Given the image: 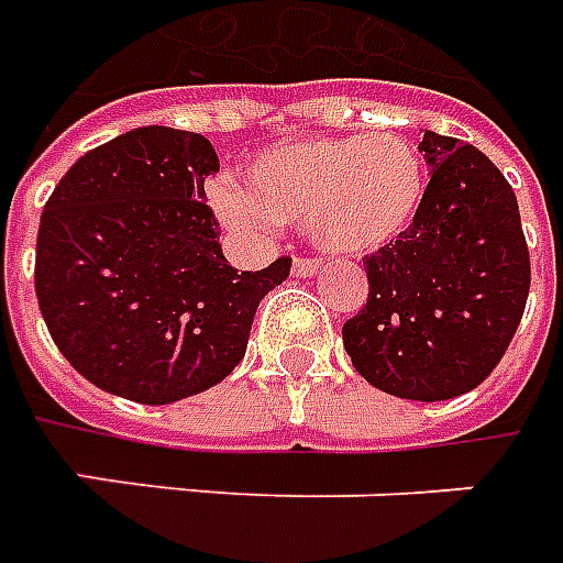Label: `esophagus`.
Instances as JSON below:
<instances>
[{"label": "esophagus", "instance_id": "34e87169", "mask_svg": "<svg viewBox=\"0 0 563 563\" xmlns=\"http://www.w3.org/2000/svg\"><path fill=\"white\" fill-rule=\"evenodd\" d=\"M317 269H320V261H314V257H297L290 266V273L297 278H311Z\"/></svg>", "mask_w": 563, "mask_h": 563}]
</instances>
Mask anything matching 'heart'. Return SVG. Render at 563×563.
Instances as JSON below:
<instances>
[{
    "mask_svg": "<svg viewBox=\"0 0 563 563\" xmlns=\"http://www.w3.org/2000/svg\"><path fill=\"white\" fill-rule=\"evenodd\" d=\"M243 180L246 189H207L231 234L255 243L297 222L314 246L365 255L416 219L427 196V163L418 145L397 133L282 139L249 159Z\"/></svg>",
    "mask_w": 563,
    "mask_h": 563,
    "instance_id": "heart-1",
    "label": "heart"
}]
</instances>
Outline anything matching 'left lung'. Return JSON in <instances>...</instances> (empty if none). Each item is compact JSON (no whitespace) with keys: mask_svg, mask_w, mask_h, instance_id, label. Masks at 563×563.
Returning <instances> with one entry per match:
<instances>
[{"mask_svg":"<svg viewBox=\"0 0 563 563\" xmlns=\"http://www.w3.org/2000/svg\"><path fill=\"white\" fill-rule=\"evenodd\" d=\"M427 196L397 240L365 257L367 302L341 329L379 391L451 400L493 374L526 311L531 261L514 189L489 156L424 130Z\"/></svg>","mask_w":563,"mask_h":563,"instance_id":"obj_1","label":"left lung"}]
</instances>
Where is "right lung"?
Masks as SVG:
<instances>
[{
	"mask_svg": "<svg viewBox=\"0 0 563 563\" xmlns=\"http://www.w3.org/2000/svg\"><path fill=\"white\" fill-rule=\"evenodd\" d=\"M213 145L139 126L79 156L44 205L35 294L62 356L147 407L207 391L246 356L257 302L290 257L236 273L205 205Z\"/></svg>",
	"mask_w": 563,
	"mask_h": 563,
	"instance_id": "add662e5",
	"label": "right lung"
}]
</instances>
